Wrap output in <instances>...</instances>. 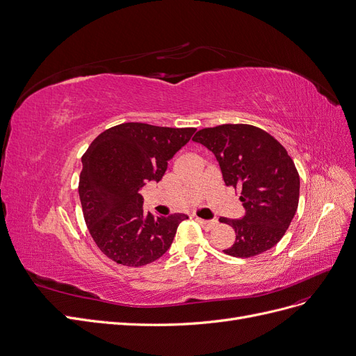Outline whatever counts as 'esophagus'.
Returning a JSON list of instances; mask_svg holds the SVG:
<instances>
[{
	"instance_id": "obj_1",
	"label": "esophagus",
	"mask_w": 356,
	"mask_h": 356,
	"mask_svg": "<svg viewBox=\"0 0 356 356\" xmlns=\"http://www.w3.org/2000/svg\"><path fill=\"white\" fill-rule=\"evenodd\" d=\"M196 221H198L200 225H201L204 229H207V230H209V229H213L214 226H217V221H216V220H202V218L196 217Z\"/></svg>"
}]
</instances>
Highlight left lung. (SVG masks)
Returning a JSON list of instances; mask_svg holds the SVG:
<instances>
[{"instance_id": "1", "label": "left lung", "mask_w": 356, "mask_h": 356, "mask_svg": "<svg viewBox=\"0 0 356 356\" xmlns=\"http://www.w3.org/2000/svg\"><path fill=\"white\" fill-rule=\"evenodd\" d=\"M192 140L214 154L226 186L241 192L245 216L220 218L236 232L225 252L249 258L268 251L291 226L299 202V175L283 145L251 124L207 127Z\"/></svg>"}]
</instances>
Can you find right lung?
Instances as JSON below:
<instances>
[{
	"mask_svg": "<svg viewBox=\"0 0 356 356\" xmlns=\"http://www.w3.org/2000/svg\"><path fill=\"white\" fill-rule=\"evenodd\" d=\"M195 130L123 123L102 131L82 156L79 196L86 226L102 254L117 264L140 267L163 257L188 218L143 213L140 189L163 179L168 161Z\"/></svg>",
	"mask_w": 356,
	"mask_h": 356,
	"instance_id": "add662e5",
	"label": "right lung"
}]
</instances>
